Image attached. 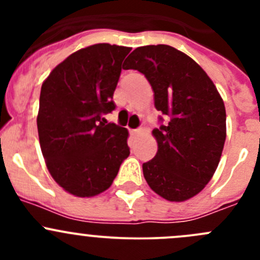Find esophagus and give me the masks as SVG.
<instances>
[{"instance_id":"esophagus-1","label":"esophagus","mask_w":260,"mask_h":260,"mask_svg":"<svg viewBox=\"0 0 260 260\" xmlns=\"http://www.w3.org/2000/svg\"><path fill=\"white\" fill-rule=\"evenodd\" d=\"M142 132H143L142 128H137V129L133 131V135H141V133H142Z\"/></svg>"}]
</instances>
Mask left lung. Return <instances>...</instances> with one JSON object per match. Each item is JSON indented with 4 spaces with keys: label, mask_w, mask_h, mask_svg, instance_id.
I'll use <instances>...</instances> for the list:
<instances>
[{
    "label": "left lung",
    "mask_w": 260,
    "mask_h": 260,
    "mask_svg": "<svg viewBox=\"0 0 260 260\" xmlns=\"http://www.w3.org/2000/svg\"><path fill=\"white\" fill-rule=\"evenodd\" d=\"M124 69L149 81L154 107L169 119L153 136L157 153L142 166L149 187L169 201L198 195L216 171L226 138L224 102L203 68L169 45L137 48Z\"/></svg>",
    "instance_id": "1"
}]
</instances>
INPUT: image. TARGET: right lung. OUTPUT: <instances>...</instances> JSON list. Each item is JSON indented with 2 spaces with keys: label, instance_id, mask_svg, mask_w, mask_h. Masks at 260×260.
Listing matches in <instances>:
<instances>
[{
  "label": "right lung",
  "instance_id": "add662e5",
  "mask_svg": "<svg viewBox=\"0 0 260 260\" xmlns=\"http://www.w3.org/2000/svg\"><path fill=\"white\" fill-rule=\"evenodd\" d=\"M131 48L96 44L60 62L43 83L39 140L52 179L90 198L106 191L129 156L128 131L108 123L122 62Z\"/></svg>",
  "mask_w": 260,
  "mask_h": 260
}]
</instances>
